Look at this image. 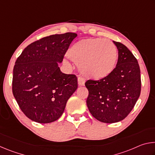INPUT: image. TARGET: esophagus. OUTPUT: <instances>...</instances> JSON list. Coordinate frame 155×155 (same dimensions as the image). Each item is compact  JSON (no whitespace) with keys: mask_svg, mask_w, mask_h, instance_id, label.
Masks as SVG:
<instances>
[{"mask_svg":"<svg viewBox=\"0 0 155 155\" xmlns=\"http://www.w3.org/2000/svg\"><path fill=\"white\" fill-rule=\"evenodd\" d=\"M85 79L83 77H78V85L82 86L85 85Z\"/></svg>","mask_w":155,"mask_h":155,"instance_id":"1","label":"esophagus"}]
</instances>
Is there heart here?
<instances>
[{
    "instance_id": "1",
    "label": "heart",
    "mask_w": 155,
    "mask_h": 155,
    "mask_svg": "<svg viewBox=\"0 0 155 155\" xmlns=\"http://www.w3.org/2000/svg\"><path fill=\"white\" fill-rule=\"evenodd\" d=\"M68 55L78 64L83 74L100 79L107 77L114 70L117 60V49L109 40L88 38L73 44Z\"/></svg>"
}]
</instances>
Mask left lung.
Here are the masks:
<instances>
[{"label":"left lung","instance_id":"1","mask_svg":"<svg viewBox=\"0 0 155 155\" xmlns=\"http://www.w3.org/2000/svg\"><path fill=\"white\" fill-rule=\"evenodd\" d=\"M118 50L116 67L107 77L88 80L87 105L100 122L115 123L130 114L141 92L140 68L137 60L124 44L114 41Z\"/></svg>","mask_w":155,"mask_h":155}]
</instances>
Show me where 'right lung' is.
Masks as SVG:
<instances>
[{"label": "right lung", "instance_id": "add662e5", "mask_svg": "<svg viewBox=\"0 0 155 155\" xmlns=\"http://www.w3.org/2000/svg\"><path fill=\"white\" fill-rule=\"evenodd\" d=\"M77 36L65 33L45 37L26 47L15 61L12 92L21 111L33 121L58 120L77 89L76 75L64 74L58 66Z\"/></svg>", "mask_w": 155, "mask_h": 155}]
</instances>
